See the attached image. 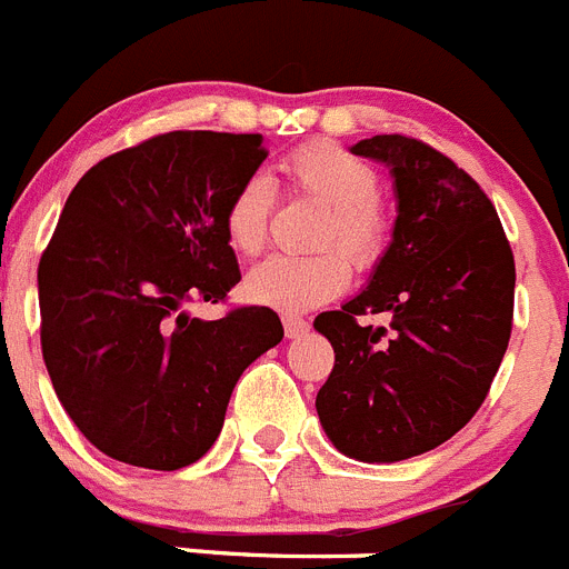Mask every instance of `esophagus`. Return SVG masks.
Listing matches in <instances>:
<instances>
[{
  "instance_id": "34e87169",
  "label": "esophagus",
  "mask_w": 569,
  "mask_h": 569,
  "mask_svg": "<svg viewBox=\"0 0 569 569\" xmlns=\"http://www.w3.org/2000/svg\"><path fill=\"white\" fill-rule=\"evenodd\" d=\"M283 329H286V337H289V340H297V337H303L306 331H309V322H306L303 317L286 315L283 317Z\"/></svg>"
}]
</instances>
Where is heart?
Instances as JSON below:
<instances>
[{
  "label": "heart",
  "instance_id": "b5f03b06",
  "mask_svg": "<svg viewBox=\"0 0 569 569\" xmlns=\"http://www.w3.org/2000/svg\"><path fill=\"white\" fill-rule=\"evenodd\" d=\"M283 176L291 192L329 209L317 234V247H340L360 269L380 260L388 240V218L377 201L380 178L371 163L337 144H309L286 158ZM272 203V181L263 172H254L238 183L223 209V234L234 252L258 254L263 249ZM341 256L272 254L247 274L243 291L252 303L283 315L317 309L348 286V263Z\"/></svg>",
  "mask_w": 569,
  "mask_h": 569
}]
</instances>
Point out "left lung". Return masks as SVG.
<instances>
[{"mask_svg":"<svg viewBox=\"0 0 569 569\" xmlns=\"http://www.w3.org/2000/svg\"><path fill=\"white\" fill-rule=\"evenodd\" d=\"M397 198L391 243L366 289L315 329L335 348L317 417L357 462H402L448 442L488 397L513 326L516 266L493 203L457 163L406 136L362 138ZM392 317V337L360 327Z\"/></svg>","mask_w":569,"mask_h":569,"instance_id":"1","label":"left lung"}]
</instances>
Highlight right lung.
I'll return each instance as SVG.
<instances>
[{
    "label": "right lung",
    "instance_id": "obj_1",
    "mask_svg": "<svg viewBox=\"0 0 569 569\" xmlns=\"http://www.w3.org/2000/svg\"><path fill=\"white\" fill-rule=\"evenodd\" d=\"M263 136L178 130L81 176L39 260L42 355L56 397L101 453L178 470L212 448L229 397L283 340L266 306L201 320L240 280L223 234Z\"/></svg>",
    "mask_w": 569,
    "mask_h": 569
}]
</instances>
